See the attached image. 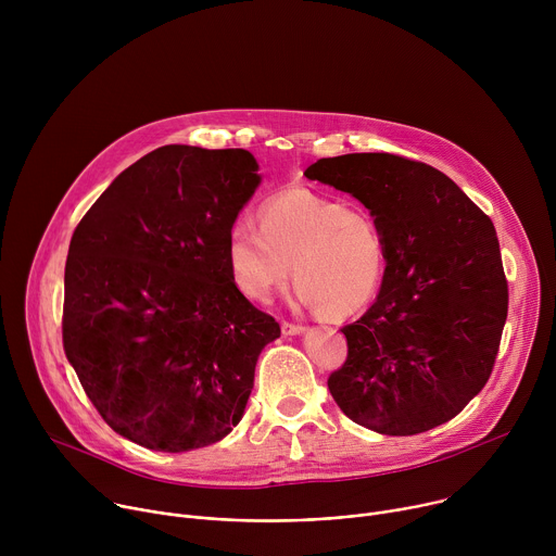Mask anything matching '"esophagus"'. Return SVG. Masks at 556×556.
<instances>
[{"mask_svg":"<svg viewBox=\"0 0 556 556\" xmlns=\"http://www.w3.org/2000/svg\"><path fill=\"white\" fill-rule=\"evenodd\" d=\"M305 328L301 324H290V321H283L281 324V334L283 337H294V334H301Z\"/></svg>","mask_w":556,"mask_h":556,"instance_id":"obj_1","label":"esophagus"}]
</instances>
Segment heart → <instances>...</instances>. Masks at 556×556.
<instances>
[{"instance_id":"obj_1","label":"heart","mask_w":556,"mask_h":556,"mask_svg":"<svg viewBox=\"0 0 556 556\" xmlns=\"http://www.w3.org/2000/svg\"><path fill=\"white\" fill-rule=\"evenodd\" d=\"M257 222H235L226 237L228 270L244 296L268 303L290 268L299 299L326 319L363 309L378 292L387 251L367 211L294 187L266 198Z\"/></svg>"}]
</instances>
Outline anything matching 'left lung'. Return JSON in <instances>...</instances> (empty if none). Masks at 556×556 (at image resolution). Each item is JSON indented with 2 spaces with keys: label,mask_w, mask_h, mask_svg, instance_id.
<instances>
[{
  "label": "left lung",
  "mask_w": 556,
  "mask_h": 556,
  "mask_svg": "<svg viewBox=\"0 0 556 556\" xmlns=\"http://www.w3.org/2000/svg\"><path fill=\"white\" fill-rule=\"evenodd\" d=\"M305 176L361 200L387 251L374 305L341 328L332 399L384 435L448 422L489 382L508 314L491 217L448 176L395 153L321 157Z\"/></svg>",
  "instance_id": "obj_1"
}]
</instances>
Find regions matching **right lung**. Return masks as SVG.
<instances>
[{
  "label": "right lung",
  "instance_id": "right-lung-1",
  "mask_svg": "<svg viewBox=\"0 0 556 556\" xmlns=\"http://www.w3.org/2000/svg\"><path fill=\"white\" fill-rule=\"evenodd\" d=\"M247 149L167 144L74 228L63 350L101 418L153 451L215 444L242 420L281 330L237 290L228 230L260 185Z\"/></svg>",
  "mask_w": 556,
  "mask_h": 556
}]
</instances>
